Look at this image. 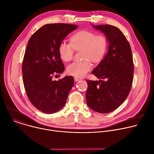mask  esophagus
Wrapping results in <instances>:
<instances>
[{"mask_svg":"<svg viewBox=\"0 0 154 154\" xmlns=\"http://www.w3.org/2000/svg\"><path fill=\"white\" fill-rule=\"evenodd\" d=\"M74 80H75V81L77 82V81H79V80H82V79H81V78H79V77H74Z\"/></svg>","mask_w":154,"mask_h":154,"instance_id":"1","label":"esophagus"}]
</instances>
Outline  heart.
Segmentation results:
<instances>
[{
	"instance_id": "heart-1",
	"label": "heart",
	"mask_w": 154,
	"mask_h": 154,
	"mask_svg": "<svg viewBox=\"0 0 154 154\" xmlns=\"http://www.w3.org/2000/svg\"><path fill=\"white\" fill-rule=\"evenodd\" d=\"M108 47L107 38L102 34L87 30L75 33L71 38V43L62 42L58 47L60 58L64 61H71L75 51H82L80 61H75L67 68L69 74L77 77H84L93 68L91 61L100 62L106 55Z\"/></svg>"
}]
</instances>
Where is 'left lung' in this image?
I'll return each instance as SVG.
<instances>
[{"instance_id":"left-lung-1","label":"left lung","mask_w":154,"mask_h":154,"mask_svg":"<svg viewBox=\"0 0 154 154\" xmlns=\"http://www.w3.org/2000/svg\"><path fill=\"white\" fill-rule=\"evenodd\" d=\"M93 27L105 34L109 46L103 60L92 71L103 80H86V99L94 111L108 113L119 107L130 91L134 71L132 54L128 41L118 27L108 24Z\"/></svg>"}]
</instances>
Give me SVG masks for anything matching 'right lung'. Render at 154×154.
Returning a JSON list of instances; mask_svg holds the SVG:
<instances>
[{"label": "right lung", "instance_id": "obj_1", "mask_svg": "<svg viewBox=\"0 0 154 154\" xmlns=\"http://www.w3.org/2000/svg\"><path fill=\"white\" fill-rule=\"evenodd\" d=\"M77 27L70 24H46L36 31L28 42L22 66L24 86L30 102L45 113L61 109L74 85L72 76L58 81L52 77L64 70L58 53L60 44Z\"/></svg>", "mask_w": 154, "mask_h": 154}]
</instances>
